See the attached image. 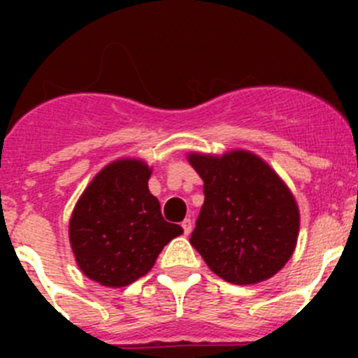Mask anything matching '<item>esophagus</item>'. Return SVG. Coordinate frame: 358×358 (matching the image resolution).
Segmentation results:
<instances>
[{
  "instance_id": "34e87169",
  "label": "esophagus",
  "mask_w": 358,
  "mask_h": 358,
  "mask_svg": "<svg viewBox=\"0 0 358 358\" xmlns=\"http://www.w3.org/2000/svg\"><path fill=\"white\" fill-rule=\"evenodd\" d=\"M182 227H183V232H185V236H190V232H192V220L185 218L182 222Z\"/></svg>"
}]
</instances>
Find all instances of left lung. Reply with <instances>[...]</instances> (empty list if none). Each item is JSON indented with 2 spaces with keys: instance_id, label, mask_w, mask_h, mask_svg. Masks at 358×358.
I'll use <instances>...</instances> for the list:
<instances>
[{
  "instance_id": "left-lung-1",
  "label": "left lung",
  "mask_w": 358,
  "mask_h": 358,
  "mask_svg": "<svg viewBox=\"0 0 358 358\" xmlns=\"http://www.w3.org/2000/svg\"><path fill=\"white\" fill-rule=\"evenodd\" d=\"M187 159L204 182L190 244L206 265L237 286L275 275L298 243L299 209L289 187L244 149L222 156L190 152Z\"/></svg>"
}]
</instances>
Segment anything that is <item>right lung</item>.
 Segmentation results:
<instances>
[{
	"label": "right lung",
	"mask_w": 358,
	"mask_h": 358,
	"mask_svg": "<svg viewBox=\"0 0 358 358\" xmlns=\"http://www.w3.org/2000/svg\"><path fill=\"white\" fill-rule=\"evenodd\" d=\"M152 168L136 157L103 166L81 194L69 241L79 270L106 287H124L150 272L162 248L183 229L162 218L149 190Z\"/></svg>",
	"instance_id": "add662e5"
}]
</instances>
